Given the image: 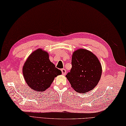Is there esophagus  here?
<instances>
[{"label": "esophagus", "mask_w": 126, "mask_h": 126, "mask_svg": "<svg viewBox=\"0 0 126 126\" xmlns=\"http://www.w3.org/2000/svg\"><path fill=\"white\" fill-rule=\"evenodd\" d=\"M61 72H62V74H63V75H65L66 73V70H65V69L63 68V69H61Z\"/></svg>", "instance_id": "esophagus-1"}]
</instances>
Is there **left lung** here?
<instances>
[{
    "instance_id": "8db88e82",
    "label": "left lung",
    "mask_w": 126,
    "mask_h": 126,
    "mask_svg": "<svg viewBox=\"0 0 126 126\" xmlns=\"http://www.w3.org/2000/svg\"><path fill=\"white\" fill-rule=\"evenodd\" d=\"M72 68L66 76L74 90L85 93L92 90L100 80L102 75L101 63L92 52L79 49L72 58Z\"/></svg>"
}]
</instances>
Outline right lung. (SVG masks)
I'll return each mask as SVG.
<instances>
[{"label": "right lung", "instance_id": "obj_1", "mask_svg": "<svg viewBox=\"0 0 126 126\" xmlns=\"http://www.w3.org/2000/svg\"><path fill=\"white\" fill-rule=\"evenodd\" d=\"M24 79L30 88L43 91L49 88L54 78L61 71L49 59L47 52L38 49L31 54L23 67Z\"/></svg>", "mask_w": 126, "mask_h": 126}]
</instances>
